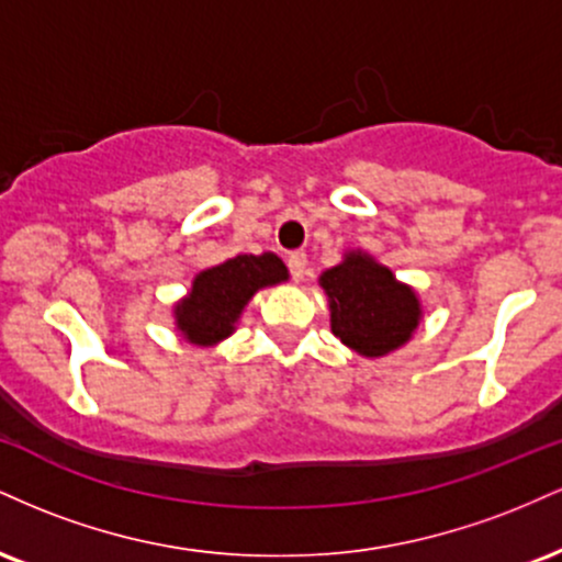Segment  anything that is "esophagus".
Segmentation results:
<instances>
[{
  "instance_id": "1",
  "label": "esophagus",
  "mask_w": 562,
  "mask_h": 562,
  "mask_svg": "<svg viewBox=\"0 0 562 562\" xmlns=\"http://www.w3.org/2000/svg\"><path fill=\"white\" fill-rule=\"evenodd\" d=\"M288 269L295 282L303 280V272H306V254H303V250H293V254L288 256Z\"/></svg>"
}]
</instances>
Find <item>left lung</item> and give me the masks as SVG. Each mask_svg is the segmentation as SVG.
<instances>
[{
    "mask_svg": "<svg viewBox=\"0 0 562 562\" xmlns=\"http://www.w3.org/2000/svg\"><path fill=\"white\" fill-rule=\"evenodd\" d=\"M330 303V330L359 357L380 359L409 344L423 319L417 290L396 280L367 250H346L344 261L319 274Z\"/></svg>",
    "mask_w": 562,
    "mask_h": 562,
    "instance_id": "left-lung-1",
    "label": "left lung"
}]
</instances>
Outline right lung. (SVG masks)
Returning a JSON list of instances; mask_svg holds the SVG:
<instances>
[{"instance_id":"right-lung-1","label":"right lung","mask_w":562,"mask_h":562,"mask_svg":"<svg viewBox=\"0 0 562 562\" xmlns=\"http://www.w3.org/2000/svg\"><path fill=\"white\" fill-rule=\"evenodd\" d=\"M288 267L274 254H240L195 274L171 317L182 340L200 348L222 344L237 330L245 306L263 288L288 282Z\"/></svg>"}]
</instances>
